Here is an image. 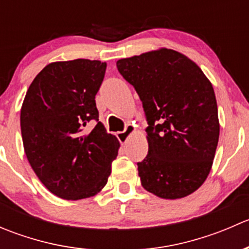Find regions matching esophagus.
Listing matches in <instances>:
<instances>
[{
	"label": "esophagus",
	"mask_w": 249,
	"mask_h": 249,
	"mask_svg": "<svg viewBox=\"0 0 249 249\" xmlns=\"http://www.w3.org/2000/svg\"><path fill=\"white\" fill-rule=\"evenodd\" d=\"M135 130H136V127H135V125L127 124V126L125 127L124 131L118 132L117 137H118V140L120 141V143H125V142H126L127 139H129V137H130V135L134 134Z\"/></svg>",
	"instance_id": "esophagus-1"
}]
</instances>
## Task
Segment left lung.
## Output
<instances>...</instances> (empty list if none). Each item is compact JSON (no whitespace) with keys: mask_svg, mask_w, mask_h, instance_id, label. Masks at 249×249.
<instances>
[{"mask_svg":"<svg viewBox=\"0 0 249 249\" xmlns=\"http://www.w3.org/2000/svg\"><path fill=\"white\" fill-rule=\"evenodd\" d=\"M139 94L148 120V154L137 162L141 184L166 200L199 189L212 169L219 119L214 90L193 60L160 48L117 61Z\"/></svg>","mask_w":249,"mask_h":249,"instance_id":"left-lung-1","label":"left lung"}]
</instances>
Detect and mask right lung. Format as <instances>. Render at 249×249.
<instances>
[{"mask_svg": "<svg viewBox=\"0 0 249 249\" xmlns=\"http://www.w3.org/2000/svg\"><path fill=\"white\" fill-rule=\"evenodd\" d=\"M107 64L76 59L47 65L32 80L20 112L25 154L44 187L65 200L99 194L120 143L99 122L95 95ZM96 120L90 132L85 126Z\"/></svg>", "mask_w": 249, "mask_h": 249, "instance_id": "right-lung-1", "label": "right lung"}]
</instances>
